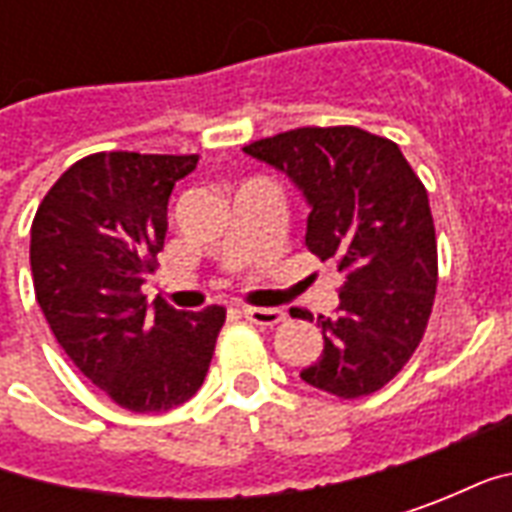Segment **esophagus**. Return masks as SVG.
I'll return each mask as SVG.
<instances>
[{
  "label": "esophagus",
  "mask_w": 512,
  "mask_h": 512,
  "mask_svg": "<svg viewBox=\"0 0 512 512\" xmlns=\"http://www.w3.org/2000/svg\"><path fill=\"white\" fill-rule=\"evenodd\" d=\"M241 315L257 326H277L285 318V312L277 310V307H241Z\"/></svg>",
  "instance_id": "1"
}]
</instances>
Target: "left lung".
I'll return each mask as SVG.
<instances>
[{"label": "left lung", "instance_id": "left-lung-1", "mask_svg": "<svg viewBox=\"0 0 512 512\" xmlns=\"http://www.w3.org/2000/svg\"><path fill=\"white\" fill-rule=\"evenodd\" d=\"M244 153L301 191L304 244L343 274L337 312L318 315L323 354L301 381L337 397L378 392L417 351L439 282L422 180L395 142L356 126L296 128ZM296 318L312 321L301 310Z\"/></svg>", "mask_w": 512, "mask_h": 512}]
</instances>
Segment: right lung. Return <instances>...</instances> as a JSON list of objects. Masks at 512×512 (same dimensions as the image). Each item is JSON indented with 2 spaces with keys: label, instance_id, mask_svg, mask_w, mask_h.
<instances>
[{
  "label": "right lung",
  "instance_id": "1",
  "mask_svg": "<svg viewBox=\"0 0 512 512\" xmlns=\"http://www.w3.org/2000/svg\"><path fill=\"white\" fill-rule=\"evenodd\" d=\"M200 156L95 153L40 202L29 233L35 299L71 362L117 406L158 414L205 381L222 307L153 304L142 285L164 249L169 194Z\"/></svg>",
  "mask_w": 512,
  "mask_h": 512
}]
</instances>
